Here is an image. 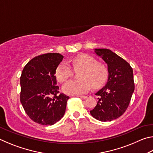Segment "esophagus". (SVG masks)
Here are the masks:
<instances>
[{
    "label": "esophagus",
    "instance_id": "34e87169",
    "mask_svg": "<svg viewBox=\"0 0 153 153\" xmlns=\"http://www.w3.org/2000/svg\"><path fill=\"white\" fill-rule=\"evenodd\" d=\"M79 97H80V98H88V96H78Z\"/></svg>",
    "mask_w": 153,
    "mask_h": 153
}]
</instances>
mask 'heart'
I'll use <instances>...</instances> for the list:
<instances>
[{"label":"heart","instance_id":"1","mask_svg":"<svg viewBox=\"0 0 153 153\" xmlns=\"http://www.w3.org/2000/svg\"><path fill=\"white\" fill-rule=\"evenodd\" d=\"M71 64L76 71L79 72L77 80H70L63 85V90L69 95H79L88 92L91 86L98 88L107 79V71L105 67L98 64L97 61L87 55H81L75 57ZM74 70L70 65L65 61L59 64L56 71V78L60 82H64L72 76Z\"/></svg>","mask_w":153,"mask_h":153}]
</instances>
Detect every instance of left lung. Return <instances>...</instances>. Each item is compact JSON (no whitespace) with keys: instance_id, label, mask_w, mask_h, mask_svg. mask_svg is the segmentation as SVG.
I'll list each match as a JSON object with an SVG mask.
<instances>
[{"instance_id":"left-lung-1","label":"left lung","mask_w":153,"mask_h":153,"mask_svg":"<svg viewBox=\"0 0 153 153\" xmlns=\"http://www.w3.org/2000/svg\"><path fill=\"white\" fill-rule=\"evenodd\" d=\"M94 53L107 66V82L96 93L97 105L90 111L96 120L111 121L120 117L128 108L134 91L133 69L117 54L107 48H95Z\"/></svg>"}]
</instances>
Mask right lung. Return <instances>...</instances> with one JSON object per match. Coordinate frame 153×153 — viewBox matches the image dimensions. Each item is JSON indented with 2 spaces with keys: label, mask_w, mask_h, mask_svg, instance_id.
<instances>
[{
  "label": "right lung",
  "mask_w": 153,
  "mask_h": 153,
  "mask_svg": "<svg viewBox=\"0 0 153 153\" xmlns=\"http://www.w3.org/2000/svg\"><path fill=\"white\" fill-rule=\"evenodd\" d=\"M64 56L47 53L25 65L20 77L21 103L31 120L44 126L53 125L63 117L69 97L59 94L56 70ZM53 95L54 97H51Z\"/></svg>",
  "instance_id": "right-lung-1"
}]
</instances>
